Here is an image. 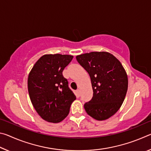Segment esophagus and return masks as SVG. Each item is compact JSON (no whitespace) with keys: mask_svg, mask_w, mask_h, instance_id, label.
Segmentation results:
<instances>
[{"mask_svg":"<svg viewBox=\"0 0 151 151\" xmlns=\"http://www.w3.org/2000/svg\"><path fill=\"white\" fill-rule=\"evenodd\" d=\"M76 93H77L78 96H80V89H77L76 90Z\"/></svg>","mask_w":151,"mask_h":151,"instance_id":"1","label":"esophagus"}]
</instances>
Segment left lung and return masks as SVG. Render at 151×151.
Returning a JSON list of instances; mask_svg holds the SVG:
<instances>
[{
  "instance_id": "obj_1",
  "label": "left lung",
  "mask_w": 151,
  "mask_h": 151,
  "mask_svg": "<svg viewBox=\"0 0 151 151\" xmlns=\"http://www.w3.org/2000/svg\"><path fill=\"white\" fill-rule=\"evenodd\" d=\"M91 77L93 96L84 105L89 116L104 121L121 108L128 89V77L121 62L108 52H91L76 57Z\"/></svg>"
}]
</instances>
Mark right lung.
<instances>
[{
  "label": "right lung",
  "instance_id": "right-lung-1",
  "mask_svg": "<svg viewBox=\"0 0 151 151\" xmlns=\"http://www.w3.org/2000/svg\"><path fill=\"white\" fill-rule=\"evenodd\" d=\"M68 55H45L33 66L28 77V91L36 111L45 121L58 123L69 113L76 96L68 88L63 71L73 60Z\"/></svg>",
  "mask_w": 151,
  "mask_h": 151
}]
</instances>
